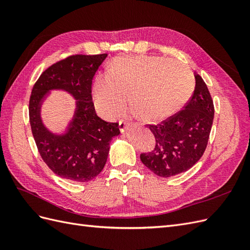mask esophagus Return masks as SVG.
Instances as JSON below:
<instances>
[{
    "instance_id": "esophagus-1",
    "label": "esophagus",
    "mask_w": 250,
    "mask_h": 250,
    "mask_svg": "<svg viewBox=\"0 0 250 250\" xmlns=\"http://www.w3.org/2000/svg\"><path fill=\"white\" fill-rule=\"evenodd\" d=\"M129 126H130V123L128 122V121H125V120L119 121V128H120V131L122 133H125Z\"/></svg>"
}]
</instances>
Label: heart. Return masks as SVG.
<instances>
[{
    "mask_svg": "<svg viewBox=\"0 0 250 250\" xmlns=\"http://www.w3.org/2000/svg\"><path fill=\"white\" fill-rule=\"evenodd\" d=\"M193 89V75L186 64L143 55L113 59L106 76L95 78L92 93L97 111L105 119L116 117L127 95L135 116L146 122H157L183 107Z\"/></svg>",
    "mask_w": 250,
    "mask_h": 250,
    "instance_id": "heart-1",
    "label": "heart"
}]
</instances>
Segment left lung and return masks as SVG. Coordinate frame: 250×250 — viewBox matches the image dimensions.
Instances as JSON below:
<instances>
[{
	"label": "left lung",
	"mask_w": 250,
	"mask_h": 250,
	"mask_svg": "<svg viewBox=\"0 0 250 250\" xmlns=\"http://www.w3.org/2000/svg\"><path fill=\"white\" fill-rule=\"evenodd\" d=\"M196 85L184 109L157 125H148L155 137L152 151L141 154L146 167L161 177L188 171L206 151L214 120V103L206 82L195 74Z\"/></svg>",
	"instance_id": "left-lung-1"
}]
</instances>
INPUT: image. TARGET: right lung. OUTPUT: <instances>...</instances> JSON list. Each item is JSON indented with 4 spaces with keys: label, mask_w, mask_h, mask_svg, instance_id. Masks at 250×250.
Segmentation results:
<instances>
[{
    "label": "right lung",
    "mask_w": 250,
    "mask_h": 250,
    "mask_svg": "<svg viewBox=\"0 0 250 250\" xmlns=\"http://www.w3.org/2000/svg\"><path fill=\"white\" fill-rule=\"evenodd\" d=\"M107 54L72 55L52 64L37 79L29 101V119L39 152L56 175L86 183L99 175L107 161L109 143L120 134L118 123L97 116L92 99V83ZM62 89L77 102V109L62 135L43 125L40 108L50 90Z\"/></svg>",
    "instance_id": "1"
}]
</instances>
